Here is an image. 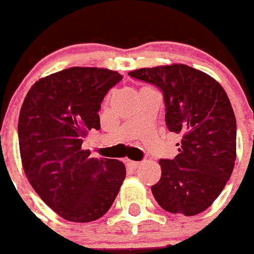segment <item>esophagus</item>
Segmentation results:
<instances>
[{
    "instance_id": "obj_1",
    "label": "esophagus",
    "mask_w": 254,
    "mask_h": 254,
    "mask_svg": "<svg viewBox=\"0 0 254 254\" xmlns=\"http://www.w3.org/2000/svg\"><path fill=\"white\" fill-rule=\"evenodd\" d=\"M127 165L129 168H132V169H137V168L140 165V163L139 162H133V160H129V162L127 163Z\"/></svg>"
}]
</instances>
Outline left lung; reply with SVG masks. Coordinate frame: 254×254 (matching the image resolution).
Here are the masks:
<instances>
[{"mask_svg":"<svg viewBox=\"0 0 254 254\" xmlns=\"http://www.w3.org/2000/svg\"><path fill=\"white\" fill-rule=\"evenodd\" d=\"M129 76L163 92L165 124L180 134L179 154L160 159L154 199L172 213L194 216L217 199L236 160V117L227 94L213 77L184 64L142 67Z\"/></svg>","mask_w":254,"mask_h":254,"instance_id":"left-lung-1","label":"left lung"}]
</instances>
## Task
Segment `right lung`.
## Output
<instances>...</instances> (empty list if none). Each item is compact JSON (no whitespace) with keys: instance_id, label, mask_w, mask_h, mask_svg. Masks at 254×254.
I'll return each instance as SVG.
<instances>
[{"instance_id":"1","label":"right lung","mask_w":254,"mask_h":254,"mask_svg":"<svg viewBox=\"0 0 254 254\" xmlns=\"http://www.w3.org/2000/svg\"><path fill=\"white\" fill-rule=\"evenodd\" d=\"M122 80L104 67L74 66L39 79L21 107L18 142L32 188L53 211L71 222L102 217L126 178L121 160L91 158L81 145L100 129L105 95Z\"/></svg>"}]
</instances>
